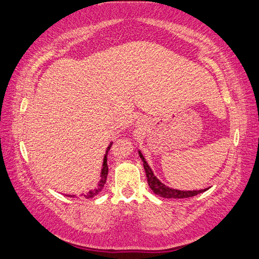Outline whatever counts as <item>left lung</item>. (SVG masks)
<instances>
[{"label": "left lung", "instance_id": "8db88e82", "mask_svg": "<svg viewBox=\"0 0 259 259\" xmlns=\"http://www.w3.org/2000/svg\"><path fill=\"white\" fill-rule=\"evenodd\" d=\"M138 152H139L140 158H141V160L143 162V167H145V171L147 175L148 185H149V187L151 188L152 192H154L156 195H158V196L164 197V198H186V197H193L195 195L204 193L205 190L209 189V188H204L200 190H180V189H175V188L168 187V186L164 185L163 182L154 175V172H152L149 164L147 163L146 158L143 157L141 150H138Z\"/></svg>", "mask_w": 259, "mask_h": 259}]
</instances>
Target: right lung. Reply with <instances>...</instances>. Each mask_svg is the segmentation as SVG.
<instances>
[{"instance_id": "add662e5", "label": "right lung", "mask_w": 259, "mask_h": 259, "mask_svg": "<svg viewBox=\"0 0 259 259\" xmlns=\"http://www.w3.org/2000/svg\"><path fill=\"white\" fill-rule=\"evenodd\" d=\"M111 146H112V141L110 142V145L107 147V150H105V154H104V157H103V164H102V168H101V179L99 181V184H97V186L94 189H91L86 195H83V196L86 198H92V197L96 196L97 194H100L101 190L103 189V187H104V184L107 182V177H108V171H109L108 163H107V156H108V151L110 150ZM66 196L74 197V195H66Z\"/></svg>"}]
</instances>
